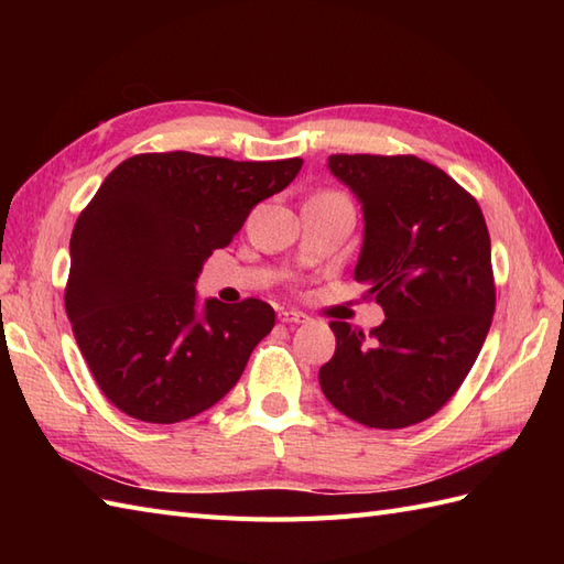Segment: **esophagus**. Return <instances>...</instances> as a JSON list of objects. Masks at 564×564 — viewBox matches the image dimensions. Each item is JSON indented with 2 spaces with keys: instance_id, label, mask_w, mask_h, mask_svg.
<instances>
[{
  "instance_id": "1",
  "label": "esophagus",
  "mask_w": 564,
  "mask_h": 564,
  "mask_svg": "<svg viewBox=\"0 0 564 564\" xmlns=\"http://www.w3.org/2000/svg\"><path fill=\"white\" fill-rule=\"evenodd\" d=\"M279 319L285 322V325H303V322H307V315L297 313V310H281Z\"/></svg>"
}]
</instances>
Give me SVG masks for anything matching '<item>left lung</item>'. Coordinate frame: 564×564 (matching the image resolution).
I'll use <instances>...</instances> for the list:
<instances>
[{
    "instance_id": "1",
    "label": "left lung",
    "mask_w": 564,
    "mask_h": 564,
    "mask_svg": "<svg viewBox=\"0 0 564 564\" xmlns=\"http://www.w3.org/2000/svg\"><path fill=\"white\" fill-rule=\"evenodd\" d=\"M329 172L361 203L354 279L386 310L370 332L334 319L337 349L319 388L370 429H404L446 404L495 315L492 247L477 200L414 154H332Z\"/></svg>"
}]
</instances>
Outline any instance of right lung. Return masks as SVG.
<instances>
[{"label": "right lung", "mask_w": 564, "mask_h": 564, "mask_svg": "<svg viewBox=\"0 0 564 564\" xmlns=\"http://www.w3.org/2000/svg\"><path fill=\"white\" fill-rule=\"evenodd\" d=\"M303 160L232 162L194 152L135 154L106 176L69 239L65 310L101 392L128 416L174 424L210 410L273 329L257 297L198 303L213 249L242 230Z\"/></svg>", "instance_id": "add662e5"}]
</instances>
